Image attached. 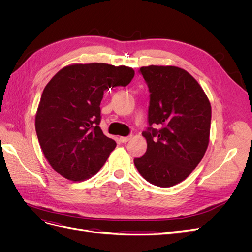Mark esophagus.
Masks as SVG:
<instances>
[{"label": "esophagus", "instance_id": "34e87169", "mask_svg": "<svg viewBox=\"0 0 252 252\" xmlns=\"http://www.w3.org/2000/svg\"><path fill=\"white\" fill-rule=\"evenodd\" d=\"M130 139H131V136H121L120 141H121L122 143H127Z\"/></svg>", "mask_w": 252, "mask_h": 252}]
</instances>
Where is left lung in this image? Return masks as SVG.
<instances>
[{
    "mask_svg": "<svg viewBox=\"0 0 252 252\" xmlns=\"http://www.w3.org/2000/svg\"><path fill=\"white\" fill-rule=\"evenodd\" d=\"M140 73L150 93L147 150L133 159L142 177L158 187L184 181L207 150L211 106L196 80L175 66L150 65Z\"/></svg>",
    "mask_w": 252,
    "mask_h": 252,
    "instance_id": "left-lung-1",
    "label": "left lung"
}]
</instances>
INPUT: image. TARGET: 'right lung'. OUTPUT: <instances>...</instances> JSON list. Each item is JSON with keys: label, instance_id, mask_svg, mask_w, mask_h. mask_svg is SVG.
<instances>
[{"label": "right lung", "instance_id": "right-lung-1", "mask_svg": "<svg viewBox=\"0 0 252 252\" xmlns=\"http://www.w3.org/2000/svg\"><path fill=\"white\" fill-rule=\"evenodd\" d=\"M134 70L104 63L62 68L44 88L35 114V131L50 166L80 182L100 170L117 143L100 128L104 91L127 86Z\"/></svg>", "mask_w": 252, "mask_h": 252}]
</instances>
